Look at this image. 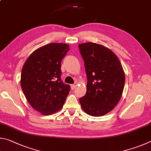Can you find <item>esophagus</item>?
I'll use <instances>...</instances> for the list:
<instances>
[{
    "mask_svg": "<svg viewBox=\"0 0 151 151\" xmlns=\"http://www.w3.org/2000/svg\"><path fill=\"white\" fill-rule=\"evenodd\" d=\"M76 84H71V89H72V90H73V89L76 88Z\"/></svg>",
    "mask_w": 151,
    "mask_h": 151,
    "instance_id": "esophagus-1",
    "label": "esophagus"
}]
</instances>
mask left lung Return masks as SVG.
Masks as SVG:
<instances>
[{
    "mask_svg": "<svg viewBox=\"0 0 151 151\" xmlns=\"http://www.w3.org/2000/svg\"><path fill=\"white\" fill-rule=\"evenodd\" d=\"M88 78L87 92L80 99L87 114L100 117L114 109L122 96L125 73L111 50L93 42L79 44Z\"/></svg>",
    "mask_w": 151,
    "mask_h": 151,
    "instance_id": "8db88e82",
    "label": "left lung"
}]
</instances>
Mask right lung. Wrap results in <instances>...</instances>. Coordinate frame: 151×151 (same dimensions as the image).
Masks as SVG:
<instances>
[{
	"instance_id": "1",
	"label": "right lung",
	"mask_w": 151,
	"mask_h": 151,
	"mask_svg": "<svg viewBox=\"0 0 151 151\" xmlns=\"http://www.w3.org/2000/svg\"><path fill=\"white\" fill-rule=\"evenodd\" d=\"M69 45L51 43L32 53L23 65L20 85L26 99L37 111L50 115L61 109L70 86L61 80V62Z\"/></svg>"
}]
</instances>
